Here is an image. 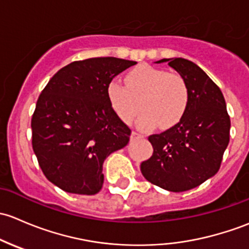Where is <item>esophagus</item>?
<instances>
[{
  "label": "esophagus",
  "instance_id": "esophagus-1",
  "mask_svg": "<svg viewBox=\"0 0 249 249\" xmlns=\"http://www.w3.org/2000/svg\"><path fill=\"white\" fill-rule=\"evenodd\" d=\"M130 138H132L133 140H134V139H142L143 135L139 134L138 132H132V135H130Z\"/></svg>",
  "mask_w": 249,
  "mask_h": 249
}]
</instances>
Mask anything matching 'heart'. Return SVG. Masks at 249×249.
Segmentation results:
<instances>
[{"label": "heart", "instance_id": "b5f03b06", "mask_svg": "<svg viewBox=\"0 0 249 249\" xmlns=\"http://www.w3.org/2000/svg\"><path fill=\"white\" fill-rule=\"evenodd\" d=\"M125 86L112 80L107 85V98L115 114L124 122L142 115L138 124L151 129L158 124L170 128L181 121L189 104V89L186 80L166 69L140 65L127 73Z\"/></svg>", "mask_w": 249, "mask_h": 249}]
</instances>
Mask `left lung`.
<instances>
[{
	"mask_svg": "<svg viewBox=\"0 0 249 249\" xmlns=\"http://www.w3.org/2000/svg\"><path fill=\"white\" fill-rule=\"evenodd\" d=\"M160 62H168L186 80L189 104L178 124L148 137L153 153L140 170L166 191H189L219 170L229 143L230 117L219 87L196 63L181 57Z\"/></svg>",
	"mask_w": 249,
	"mask_h": 249,
	"instance_id": "obj_1",
	"label": "left lung"
}]
</instances>
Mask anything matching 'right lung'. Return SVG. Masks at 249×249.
Returning <instances> with one entry per match:
<instances>
[{
  "instance_id": "add662e5",
  "label": "right lung",
  "mask_w": 249,
  "mask_h": 249,
  "mask_svg": "<svg viewBox=\"0 0 249 249\" xmlns=\"http://www.w3.org/2000/svg\"><path fill=\"white\" fill-rule=\"evenodd\" d=\"M137 65L116 57L74 61L49 80L31 120L32 147L43 174L67 193L94 196L103 163L129 142L130 128L107 98V85Z\"/></svg>"
}]
</instances>
